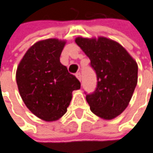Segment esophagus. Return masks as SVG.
Segmentation results:
<instances>
[{"label": "esophagus", "mask_w": 153, "mask_h": 153, "mask_svg": "<svg viewBox=\"0 0 153 153\" xmlns=\"http://www.w3.org/2000/svg\"><path fill=\"white\" fill-rule=\"evenodd\" d=\"M76 77L79 81H81V74H80V73H77Z\"/></svg>", "instance_id": "esophagus-1"}]
</instances>
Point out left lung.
I'll return each instance as SVG.
<instances>
[{
    "label": "left lung",
    "mask_w": 153,
    "mask_h": 153,
    "mask_svg": "<svg viewBox=\"0 0 153 153\" xmlns=\"http://www.w3.org/2000/svg\"><path fill=\"white\" fill-rule=\"evenodd\" d=\"M75 42L90 59L97 76L94 91L85 92L90 109L102 119L112 120L130 102L138 81V65L121 45L112 40L79 37Z\"/></svg>",
    "instance_id": "1"
}]
</instances>
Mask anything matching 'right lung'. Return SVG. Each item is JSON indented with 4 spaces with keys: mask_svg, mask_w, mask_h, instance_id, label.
<instances>
[{
    "mask_svg": "<svg viewBox=\"0 0 153 153\" xmlns=\"http://www.w3.org/2000/svg\"><path fill=\"white\" fill-rule=\"evenodd\" d=\"M65 43L57 39L35 43L27 50L16 72V82L24 103L46 121L63 116L73 91L80 88L79 79L59 61Z\"/></svg>",
    "mask_w": 153,
    "mask_h": 153,
    "instance_id": "1",
    "label": "right lung"
}]
</instances>
